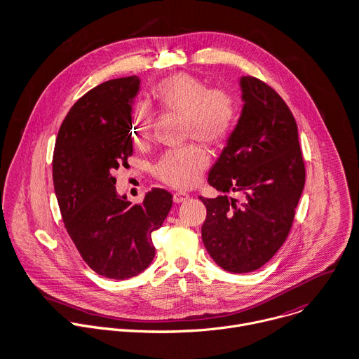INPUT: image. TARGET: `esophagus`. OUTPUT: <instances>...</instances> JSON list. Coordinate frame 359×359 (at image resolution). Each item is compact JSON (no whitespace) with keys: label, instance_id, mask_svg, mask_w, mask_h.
Segmentation results:
<instances>
[{"label":"esophagus","instance_id":"1","mask_svg":"<svg viewBox=\"0 0 359 359\" xmlns=\"http://www.w3.org/2000/svg\"><path fill=\"white\" fill-rule=\"evenodd\" d=\"M188 198H189V195H188L187 192H181V191L175 192V194H174V196H172V199H174V202H175V203H181V202L187 201Z\"/></svg>","mask_w":359,"mask_h":359}]
</instances>
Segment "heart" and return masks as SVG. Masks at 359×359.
Masks as SVG:
<instances>
[{"label":"heart","instance_id":"b5f03b06","mask_svg":"<svg viewBox=\"0 0 359 359\" xmlns=\"http://www.w3.org/2000/svg\"><path fill=\"white\" fill-rule=\"evenodd\" d=\"M153 100L164 110L184 117L182 134L203 142H219L229 137L239 116V102L226 89L209 86L189 75L177 74L161 81L151 93ZM153 117L146 107L133 114V138L146 141L151 133ZM209 164L208 153L195 144L167 151L156 165V175L170 187H194Z\"/></svg>","mask_w":359,"mask_h":359}]
</instances>
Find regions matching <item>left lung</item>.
Instances as JSON below:
<instances>
[{
  "label": "left lung",
  "mask_w": 359,
  "mask_h": 359,
  "mask_svg": "<svg viewBox=\"0 0 359 359\" xmlns=\"http://www.w3.org/2000/svg\"><path fill=\"white\" fill-rule=\"evenodd\" d=\"M243 107L208 182L224 194L199 199L206 206L203 245L232 273L260 269L287 238L306 170L296 120L284 100L253 76L239 79Z\"/></svg>",
  "instance_id": "1"
}]
</instances>
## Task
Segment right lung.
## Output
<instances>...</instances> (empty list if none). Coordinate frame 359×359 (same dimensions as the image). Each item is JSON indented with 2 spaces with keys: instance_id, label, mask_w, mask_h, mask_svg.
Returning <instances> with one entry per match:
<instances>
[{
  "instance_id": "right-lung-1",
  "label": "right lung",
  "mask_w": 359,
  "mask_h": 359,
  "mask_svg": "<svg viewBox=\"0 0 359 359\" xmlns=\"http://www.w3.org/2000/svg\"><path fill=\"white\" fill-rule=\"evenodd\" d=\"M137 76L107 81L66 114L55 142L53 187L65 228L88 266L124 280L144 271L156 256L151 233L172 206V195L153 188L142 203L116 189L114 170L133 154V100Z\"/></svg>"
}]
</instances>
